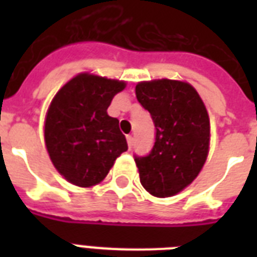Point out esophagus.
I'll return each instance as SVG.
<instances>
[{"label":"esophagus","instance_id":"esophagus-1","mask_svg":"<svg viewBox=\"0 0 257 257\" xmlns=\"http://www.w3.org/2000/svg\"><path fill=\"white\" fill-rule=\"evenodd\" d=\"M126 141H128V147H129V149H131L133 147V144H135V139H133L132 135L126 136Z\"/></svg>","mask_w":257,"mask_h":257}]
</instances>
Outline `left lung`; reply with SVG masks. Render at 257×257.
I'll list each match as a JSON object with an SVG mask.
<instances>
[{"instance_id": "left-lung-1", "label": "left lung", "mask_w": 257, "mask_h": 257, "mask_svg": "<svg viewBox=\"0 0 257 257\" xmlns=\"http://www.w3.org/2000/svg\"><path fill=\"white\" fill-rule=\"evenodd\" d=\"M136 97L156 128L149 155L135 156L141 185L156 197H171L197 177L209 151V117L188 82L153 80L136 85Z\"/></svg>"}]
</instances>
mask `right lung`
Wrapping results in <instances>:
<instances>
[{
  "label": "right lung",
  "instance_id": "right-lung-1",
  "mask_svg": "<svg viewBox=\"0 0 257 257\" xmlns=\"http://www.w3.org/2000/svg\"><path fill=\"white\" fill-rule=\"evenodd\" d=\"M124 81L80 73L52 100L45 118V145L53 165L69 183L92 187L105 179L128 149L118 120L106 109Z\"/></svg>",
  "mask_w": 257,
  "mask_h": 257
}]
</instances>
